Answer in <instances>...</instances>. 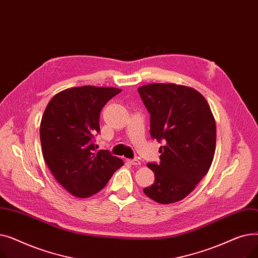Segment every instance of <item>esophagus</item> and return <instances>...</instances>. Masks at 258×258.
<instances>
[{
  "instance_id": "34e87169",
  "label": "esophagus",
  "mask_w": 258,
  "mask_h": 258,
  "mask_svg": "<svg viewBox=\"0 0 258 258\" xmlns=\"http://www.w3.org/2000/svg\"><path fill=\"white\" fill-rule=\"evenodd\" d=\"M128 163L132 165H140V161L137 159H132V160H128Z\"/></svg>"
}]
</instances>
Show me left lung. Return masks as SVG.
I'll return each instance as SVG.
<instances>
[{"mask_svg":"<svg viewBox=\"0 0 258 258\" xmlns=\"http://www.w3.org/2000/svg\"><path fill=\"white\" fill-rule=\"evenodd\" d=\"M151 114V136L159 142L160 163H147L155 182L144 194L160 204L181 201L208 172L215 142V120L204 96L197 90L174 84H150L138 88Z\"/></svg>","mask_w":258,"mask_h":258,"instance_id":"1","label":"left lung"}]
</instances>
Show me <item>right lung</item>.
Returning a JSON list of instances; mask_svg holds the SVG:
<instances>
[{
  "instance_id": "obj_1",
  "label": "right lung",
  "mask_w": 258,
  "mask_h": 258,
  "mask_svg": "<svg viewBox=\"0 0 258 258\" xmlns=\"http://www.w3.org/2000/svg\"><path fill=\"white\" fill-rule=\"evenodd\" d=\"M121 90L76 87L59 92L48 103L40 122L46 163L57 182L74 197L100 191L122 165L108 151H96L102 107Z\"/></svg>"
}]
</instances>
